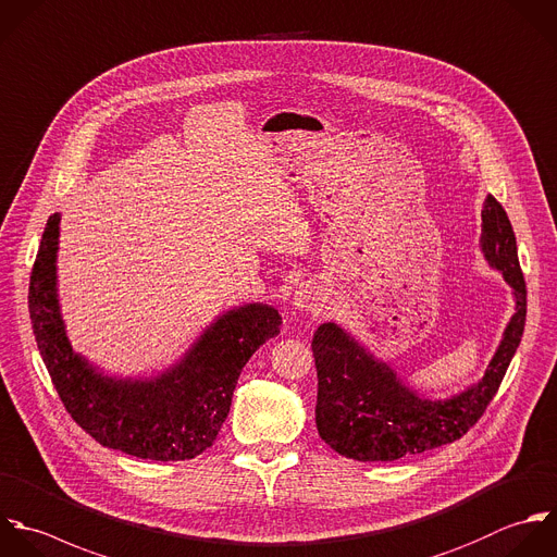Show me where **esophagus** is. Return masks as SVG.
<instances>
[{
  "label": "esophagus",
  "mask_w": 557,
  "mask_h": 557,
  "mask_svg": "<svg viewBox=\"0 0 557 557\" xmlns=\"http://www.w3.org/2000/svg\"><path fill=\"white\" fill-rule=\"evenodd\" d=\"M293 306L299 310V312H317L319 310V293L314 290V286L310 284H301L295 295H293Z\"/></svg>",
  "instance_id": "1"
}]
</instances>
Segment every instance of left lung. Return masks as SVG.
I'll return each mask as SVG.
<instances>
[{
	"label": "left lung",
	"instance_id": "1",
	"mask_svg": "<svg viewBox=\"0 0 557 557\" xmlns=\"http://www.w3.org/2000/svg\"><path fill=\"white\" fill-rule=\"evenodd\" d=\"M480 251L512 288L515 314L484 377L460 393L443 399L425 397L349 330L334 321L317 330L312 338L319 377L317 430L336 454L358 462H393L449 445L480 421L521 345L528 314L517 236L493 195L482 210Z\"/></svg>",
	"mask_w": 557,
	"mask_h": 557
}]
</instances>
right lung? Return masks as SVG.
<instances>
[{
  "label": "right lung",
  "mask_w": 557,
  "mask_h": 557,
  "mask_svg": "<svg viewBox=\"0 0 557 557\" xmlns=\"http://www.w3.org/2000/svg\"><path fill=\"white\" fill-rule=\"evenodd\" d=\"M60 212L40 238L29 275V319L40 358L73 421L99 445L156 462L190 460L212 447L243 367L282 317L269 304L221 312L164 371L110 375L73 349L58 299Z\"/></svg>",
  "instance_id": "right-lung-1"
}]
</instances>
